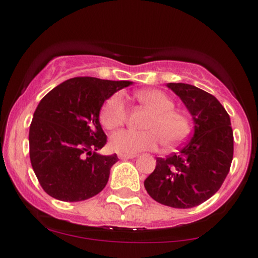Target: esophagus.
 Segmentation results:
<instances>
[{"label":"esophagus","instance_id":"34e87169","mask_svg":"<svg viewBox=\"0 0 258 258\" xmlns=\"http://www.w3.org/2000/svg\"><path fill=\"white\" fill-rule=\"evenodd\" d=\"M133 158H136V155H133V154H119V159L121 160H128Z\"/></svg>","mask_w":258,"mask_h":258}]
</instances>
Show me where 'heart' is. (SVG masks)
<instances>
[{
    "instance_id": "obj_1",
    "label": "heart",
    "mask_w": 258,
    "mask_h": 258,
    "mask_svg": "<svg viewBox=\"0 0 258 258\" xmlns=\"http://www.w3.org/2000/svg\"><path fill=\"white\" fill-rule=\"evenodd\" d=\"M135 98L150 110L144 122L146 131L121 130L110 137L109 144L114 152L136 154L155 149L160 142L164 147L179 143L188 133V121L173 109V102L166 93L159 90H143L135 93ZM100 122L108 130L122 125L127 117V108L122 96L114 94L105 100L100 110Z\"/></svg>"
}]
</instances>
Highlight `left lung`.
Here are the masks:
<instances>
[{"label":"left lung","mask_w":258,"mask_h":258,"mask_svg":"<svg viewBox=\"0 0 258 258\" xmlns=\"http://www.w3.org/2000/svg\"><path fill=\"white\" fill-rule=\"evenodd\" d=\"M166 86L190 112L194 132L178 152L156 158L144 186L162 205L190 209L210 199L226 179L233 160V130L226 109L212 94L188 84Z\"/></svg>","instance_id":"8db88e82"}]
</instances>
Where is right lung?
<instances>
[{"label": "right lung", "mask_w": 258, "mask_h": 258, "mask_svg": "<svg viewBox=\"0 0 258 258\" xmlns=\"http://www.w3.org/2000/svg\"><path fill=\"white\" fill-rule=\"evenodd\" d=\"M131 81L74 78L38 103L29 131L30 161L47 194L82 201L104 189L116 154L97 153L106 143L99 122L103 104Z\"/></svg>", "instance_id": "1"}]
</instances>
